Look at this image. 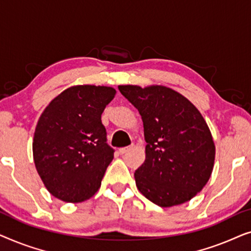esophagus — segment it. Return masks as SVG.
<instances>
[{
	"instance_id": "esophagus-1",
	"label": "esophagus",
	"mask_w": 251,
	"mask_h": 251,
	"mask_svg": "<svg viewBox=\"0 0 251 251\" xmlns=\"http://www.w3.org/2000/svg\"><path fill=\"white\" fill-rule=\"evenodd\" d=\"M131 150V146H126V147H122V149L119 150V152L121 155H123V154H126L129 152V151Z\"/></svg>"
}]
</instances>
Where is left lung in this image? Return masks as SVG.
Instances as JSON below:
<instances>
[{"instance_id":"8db88e82","label":"left lung","mask_w":251,"mask_h":251,"mask_svg":"<svg viewBox=\"0 0 251 251\" xmlns=\"http://www.w3.org/2000/svg\"><path fill=\"white\" fill-rule=\"evenodd\" d=\"M119 90L144 123L146 157L135 171L140 193L160 207L190 201L214 168L215 144L203 116L184 96L162 85H119Z\"/></svg>"}]
</instances>
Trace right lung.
<instances>
[{
	"mask_svg": "<svg viewBox=\"0 0 251 251\" xmlns=\"http://www.w3.org/2000/svg\"><path fill=\"white\" fill-rule=\"evenodd\" d=\"M115 94L111 87L68 88L40 116L34 133V163L54 198L76 203L100 187L114 157L101 113Z\"/></svg>",
	"mask_w": 251,
	"mask_h": 251,
	"instance_id": "right-lung-1",
	"label": "right lung"
}]
</instances>
